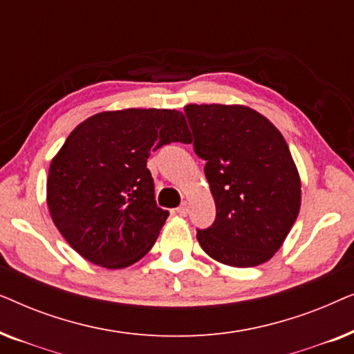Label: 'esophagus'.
I'll return each instance as SVG.
<instances>
[{
    "mask_svg": "<svg viewBox=\"0 0 354 354\" xmlns=\"http://www.w3.org/2000/svg\"><path fill=\"white\" fill-rule=\"evenodd\" d=\"M176 211H177V214H178V216H187V212H188V205H187V203H182V205L178 206Z\"/></svg>",
    "mask_w": 354,
    "mask_h": 354,
    "instance_id": "esophagus-1",
    "label": "esophagus"
}]
</instances>
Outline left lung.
<instances>
[{
    "instance_id": "left-lung-1",
    "label": "left lung",
    "mask_w": 354,
    "mask_h": 354,
    "mask_svg": "<svg viewBox=\"0 0 354 354\" xmlns=\"http://www.w3.org/2000/svg\"><path fill=\"white\" fill-rule=\"evenodd\" d=\"M185 114L216 203L214 224L196 234L201 248L232 268L266 263L301 206V180L283 135L243 104H188Z\"/></svg>"
}]
</instances>
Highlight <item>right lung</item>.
Returning a JSON list of instances; mask_svg holds the SVG:
<instances>
[{
  "label": "right lung",
  "instance_id": "obj_1",
  "mask_svg": "<svg viewBox=\"0 0 354 354\" xmlns=\"http://www.w3.org/2000/svg\"><path fill=\"white\" fill-rule=\"evenodd\" d=\"M172 142H190L176 109L103 111L72 130L50 162L46 205L82 258L124 269L153 248L169 211L156 205L147 161Z\"/></svg>",
  "mask_w": 354,
  "mask_h": 354
}]
</instances>
